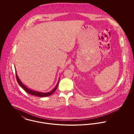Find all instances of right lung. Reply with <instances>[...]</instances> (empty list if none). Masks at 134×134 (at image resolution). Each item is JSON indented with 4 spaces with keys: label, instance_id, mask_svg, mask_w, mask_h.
Instances as JSON below:
<instances>
[{
    "label": "right lung",
    "instance_id": "1",
    "mask_svg": "<svg viewBox=\"0 0 134 134\" xmlns=\"http://www.w3.org/2000/svg\"><path fill=\"white\" fill-rule=\"evenodd\" d=\"M15 72H16V70H15ZM16 80L18 81V83L19 84V86L26 92H27L28 93L30 94H31L32 96H39V97H45V96H51L55 91L57 89V88L58 86V84H59V79H59V80H58V82L57 84L56 85V86L55 87V88H54L51 91L49 92H47V93H43V92H38V91H34V90H32L29 88H28L27 87H26L21 82V81L19 80V78L17 75V73L16 72Z\"/></svg>",
    "mask_w": 134,
    "mask_h": 134
}]
</instances>
